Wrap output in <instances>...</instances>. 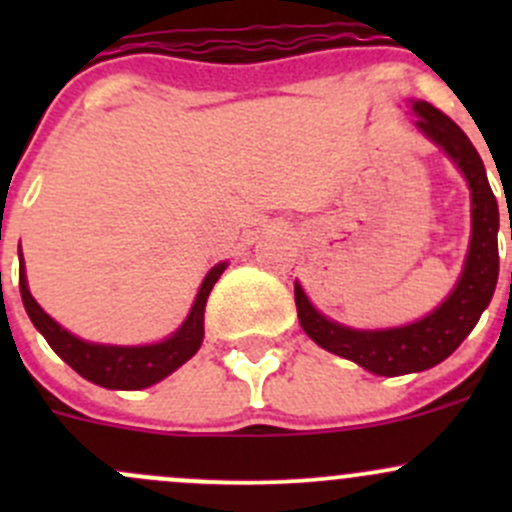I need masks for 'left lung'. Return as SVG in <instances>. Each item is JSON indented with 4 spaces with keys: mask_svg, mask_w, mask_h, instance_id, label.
I'll list each match as a JSON object with an SVG mask.
<instances>
[{
    "mask_svg": "<svg viewBox=\"0 0 512 512\" xmlns=\"http://www.w3.org/2000/svg\"><path fill=\"white\" fill-rule=\"evenodd\" d=\"M411 113L418 131L456 163L471 190V242L456 287L416 322L389 329H354L324 317L302 285L294 282L297 317L307 337L376 376L414 374L448 359L473 332L498 285V200L490 190L483 160L466 133L428 101H411Z\"/></svg>",
    "mask_w": 512,
    "mask_h": 512,
    "instance_id": "obj_1",
    "label": "left lung"
}]
</instances>
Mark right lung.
<instances>
[{"label":"right lung","mask_w":512,"mask_h":512,"mask_svg":"<svg viewBox=\"0 0 512 512\" xmlns=\"http://www.w3.org/2000/svg\"><path fill=\"white\" fill-rule=\"evenodd\" d=\"M227 262H218L213 270L205 275L203 285H200L195 302L190 307L185 322L175 329L170 337L156 344H138V347H118V344H96L86 342V339L76 337L69 329L61 327L56 319H51L39 302L32 297L27 285V270H24L22 247H19V292H22L24 309H27L29 319L41 337L49 342L71 369L79 376H84L91 384L103 386V389L116 391H138L148 389V386L158 384L165 376L173 374L175 369L185 364L195 352L200 349L205 337L203 319H205V304H208L210 289L220 280L225 272Z\"/></svg>","instance_id":"add662e5"}]
</instances>
